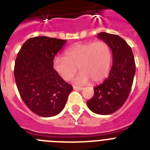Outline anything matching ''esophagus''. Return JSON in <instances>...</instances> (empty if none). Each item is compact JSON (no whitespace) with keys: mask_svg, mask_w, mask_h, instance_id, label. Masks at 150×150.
Returning <instances> with one entry per match:
<instances>
[{"mask_svg":"<svg viewBox=\"0 0 150 150\" xmlns=\"http://www.w3.org/2000/svg\"><path fill=\"white\" fill-rule=\"evenodd\" d=\"M74 90H83V88L82 87H77V86H74L73 87Z\"/></svg>","mask_w":150,"mask_h":150,"instance_id":"esophagus-1","label":"esophagus"}]
</instances>
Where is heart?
<instances>
[{
  "label": "heart",
  "instance_id": "obj_1",
  "mask_svg": "<svg viewBox=\"0 0 150 150\" xmlns=\"http://www.w3.org/2000/svg\"><path fill=\"white\" fill-rule=\"evenodd\" d=\"M112 63V52L104 41L78 43L67 49L64 57L53 59V68L64 80H69L77 71H80L74 83L83 85L103 81L107 77Z\"/></svg>",
  "mask_w": 150,
  "mask_h": 150
}]
</instances>
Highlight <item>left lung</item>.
Listing matches in <instances>:
<instances>
[{"label":"left lung","mask_w":150,"mask_h":150,"mask_svg":"<svg viewBox=\"0 0 150 150\" xmlns=\"http://www.w3.org/2000/svg\"><path fill=\"white\" fill-rule=\"evenodd\" d=\"M97 38L110 47L112 66L108 77L94 88V96L87 106L97 114L109 115L120 109L128 98L136 67L132 48L120 36L101 32Z\"/></svg>","instance_id":"8db88e82"}]
</instances>
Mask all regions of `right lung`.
I'll use <instances>...</instances> for the list:
<instances>
[{
    "label": "right lung",
    "instance_id": "add662e5",
    "mask_svg": "<svg viewBox=\"0 0 150 150\" xmlns=\"http://www.w3.org/2000/svg\"><path fill=\"white\" fill-rule=\"evenodd\" d=\"M65 40L35 37L26 40L17 55L14 76L24 103L43 117L60 113L73 90L53 69V59Z\"/></svg>",
    "mask_w": 150,
    "mask_h": 150
}]
</instances>
